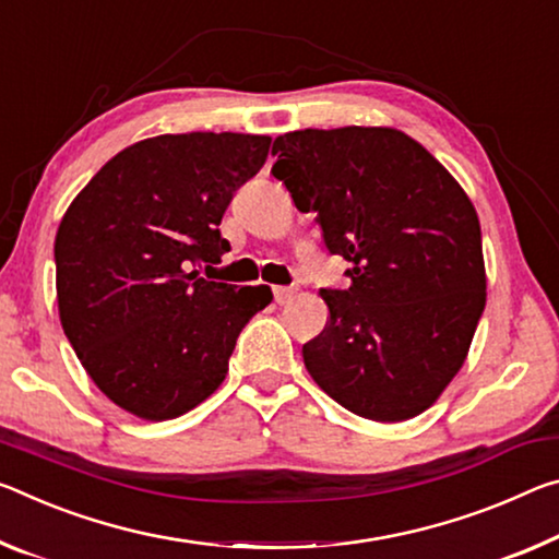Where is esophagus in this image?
<instances>
[{
    "label": "esophagus",
    "instance_id": "34e87169",
    "mask_svg": "<svg viewBox=\"0 0 559 559\" xmlns=\"http://www.w3.org/2000/svg\"><path fill=\"white\" fill-rule=\"evenodd\" d=\"M294 294L296 290L290 288V286H273V300H276V304H288L290 298H294Z\"/></svg>",
    "mask_w": 559,
    "mask_h": 559
}]
</instances>
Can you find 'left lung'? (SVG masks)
<instances>
[{"mask_svg":"<svg viewBox=\"0 0 559 559\" xmlns=\"http://www.w3.org/2000/svg\"><path fill=\"white\" fill-rule=\"evenodd\" d=\"M273 176L313 211L348 288H321L331 321L308 373L360 418L407 420L463 366L485 311L480 221L460 183L395 129L290 131Z\"/></svg>","mask_w":559,"mask_h":559,"instance_id":"left-lung-1","label":"left lung"}]
</instances>
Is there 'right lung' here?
Listing matches in <instances>:
<instances>
[{
	"mask_svg": "<svg viewBox=\"0 0 559 559\" xmlns=\"http://www.w3.org/2000/svg\"><path fill=\"white\" fill-rule=\"evenodd\" d=\"M271 139L231 131L164 134L102 166L61 218L59 318L99 391L146 420L183 415L224 383L269 286L199 276L231 246L218 231Z\"/></svg>",
	"mask_w": 559,
	"mask_h": 559,
	"instance_id": "1",
	"label": "right lung"
}]
</instances>
